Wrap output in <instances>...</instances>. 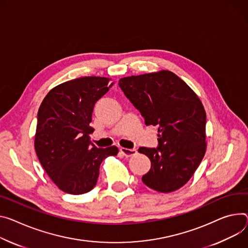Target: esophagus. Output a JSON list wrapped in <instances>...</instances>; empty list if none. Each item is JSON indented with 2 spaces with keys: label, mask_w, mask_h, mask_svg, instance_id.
Here are the masks:
<instances>
[{
  "label": "esophagus",
  "mask_w": 248,
  "mask_h": 248,
  "mask_svg": "<svg viewBox=\"0 0 248 248\" xmlns=\"http://www.w3.org/2000/svg\"><path fill=\"white\" fill-rule=\"evenodd\" d=\"M120 151H121L125 157H129V156H132V155H134V154H137V150L134 149V148L129 149V148L122 147V148L120 149Z\"/></svg>",
  "instance_id": "34e87169"
}]
</instances>
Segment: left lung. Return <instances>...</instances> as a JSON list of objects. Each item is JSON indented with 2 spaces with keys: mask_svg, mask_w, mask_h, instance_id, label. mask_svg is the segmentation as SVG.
<instances>
[{
  "mask_svg": "<svg viewBox=\"0 0 248 248\" xmlns=\"http://www.w3.org/2000/svg\"><path fill=\"white\" fill-rule=\"evenodd\" d=\"M125 97L144 118L158 126L157 148H139L151 161L142 182L157 192L183 187L205 156L206 111L193 90L168 70L120 79Z\"/></svg>",
  "mask_w": 248,
  "mask_h": 248,
  "instance_id": "8db88e82",
  "label": "left lung"
}]
</instances>
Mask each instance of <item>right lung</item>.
Instances as JSON below:
<instances>
[{"label": "right lung", "mask_w": 248, "mask_h": 248, "mask_svg": "<svg viewBox=\"0 0 248 248\" xmlns=\"http://www.w3.org/2000/svg\"><path fill=\"white\" fill-rule=\"evenodd\" d=\"M106 77H82L64 82L43 99L38 112L34 148L38 160L63 192L81 195L97 184L100 165L115 156L116 146L98 148L90 141L96 102L114 83Z\"/></svg>", "instance_id": "obj_1"}]
</instances>
